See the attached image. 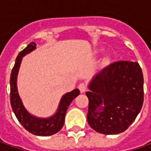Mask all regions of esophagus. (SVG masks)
Instances as JSON below:
<instances>
[{"mask_svg":"<svg viewBox=\"0 0 151 151\" xmlns=\"http://www.w3.org/2000/svg\"><path fill=\"white\" fill-rule=\"evenodd\" d=\"M78 88H79V90H80V92L81 93H84L85 91H86V89H87V87H86V84L85 83H80L79 85H78Z\"/></svg>","mask_w":151,"mask_h":151,"instance_id":"esophagus-1","label":"esophagus"}]
</instances>
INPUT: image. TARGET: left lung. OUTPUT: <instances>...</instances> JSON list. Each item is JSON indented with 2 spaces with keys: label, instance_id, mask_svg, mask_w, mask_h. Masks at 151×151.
I'll return each instance as SVG.
<instances>
[{
  "label": "left lung",
  "instance_id": "obj_1",
  "mask_svg": "<svg viewBox=\"0 0 151 151\" xmlns=\"http://www.w3.org/2000/svg\"><path fill=\"white\" fill-rule=\"evenodd\" d=\"M87 120L103 134L124 132L144 102V77L137 62L120 61L95 74L88 83Z\"/></svg>",
  "mask_w": 151,
  "mask_h": 151
}]
</instances>
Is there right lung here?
Instances as JSON below:
<instances>
[{
  "label": "right lung",
  "mask_w": 151,
  "mask_h": 151,
  "mask_svg": "<svg viewBox=\"0 0 151 151\" xmlns=\"http://www.w3.org/2000/svg\"><path fill=\"white\" fill-rule=\"evenodd\" d=\"M36 49V44L30 43L28 46L19 52L17 56L15 65L12 70L10 78L11 86V106L14 114L17 116L18 122L23 125V127L29 133L38 136H50L55 134L61 130L63 127L65 115L69 105L79 95L80 91L78 88H75L71 92L63 95L60 100L56 111L48 117H38L30 113L23 105V101L19 95L17 89V75L20 68L23 56L29 54L33 50Z\"/></svg>",
  "instance_id": "1"
}]
</instances>
